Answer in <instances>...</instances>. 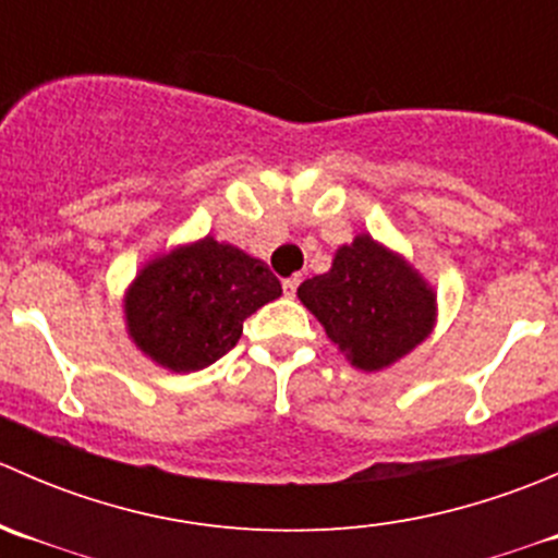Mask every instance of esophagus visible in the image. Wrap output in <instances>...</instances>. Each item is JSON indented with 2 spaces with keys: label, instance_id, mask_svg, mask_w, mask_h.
Wrapping results in <instances>:
<instances>
[{
  "label": "esophagus",
  "instance_id": "obj_1",
  "mask_svg": "<svg viewBox=\"0 0 558 558\" xmlns=\"http://www.w3.org/2000/svg\"><path fill=\"white\" fill-rule=\"evenodd\" d=\"M302 283V275H291V278L283 280V291L286 296H294L296 294V286Z\"/></svg>",
  "mask_w": 558,
  "mask_h": 558
}]
</instances>
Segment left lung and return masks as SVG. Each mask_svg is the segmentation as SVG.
Wrapping results in <instances>:
<instances>
[{"label": "left lung", "mask_w": 558, "mask_h": 558, "mask_svg": "<svg viewBox=\"0 0 558 558\" xmlns=\"http://www.w3.org/2000/svg\"><path fill=\"white\" fill-rule=\"evenodd\" d=\"M353 367L378 373L432 335L437 294L399 253L359 234L337 247L331 269L296 289Z\"/></svg>", "instance_id": "obj_1"}]
</instances>
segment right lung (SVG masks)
<instances>
[{"mask_svg":"<svg viewBox=\"0 0 558 558\" xmlns=\"http://www.w3.org/2000/svg\"><path fill=\"white\" fill-rule=\"evenodd\" d=\"M283 294L262 258L202 238L145 264L123 311L134 345L172 373H196L232 351L243 320Z\"/></svg>","mask_w":558,"mask_h":558,"instance_id":"right-lung-1","label":"right lung"}]
</instances>
